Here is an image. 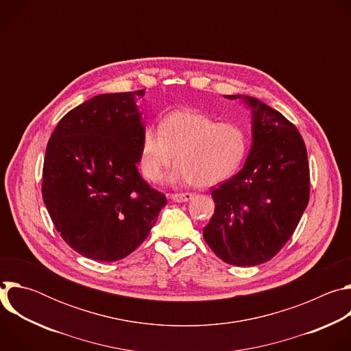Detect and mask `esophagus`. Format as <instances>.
Segmentation results:
<instances>
[{
    "label": "esophagus",
    "instance_id": "esophagus-1",
    "mask_svg": "<svg viewBox=\"0 0 351 351\" xmlns=\"http://www.w3.org/2000/svg\"><path fill=\"white\" fill-rule=\"evenodd\" d=\"M193 195H194L193 193H173L171 194V198L175 203H186L193 198Z\"/></svg>",
    "mask_w": 351,
    "mask_h": 351
}]
</instances>
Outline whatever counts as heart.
Masks as SVG:
<instances>
[{
    "instance_id": "heart-1",
    "label": "heart",
    "mask_w": 351,
    "mask_h": 351,
    "mask_svg": "<svg viewBox=\"0 0 351 351\" xmlns=\"http://www.w3.org/2000/svg\"><path fill=\"white\" fill-rule=\"evenodd\" d=\"M248 152L245 132L233 123L195 111H172L160 129L147 126L140 143V168L144 178L157 182L175 158L179 165L169 173L172 183L215 186L232 178Z\"/></svg>"
}]
</instances>
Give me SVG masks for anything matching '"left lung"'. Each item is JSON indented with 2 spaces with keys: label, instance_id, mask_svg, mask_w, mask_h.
Segmentation results:
<instances>
[{
  "label": "left lung",
  "instance_id": "obj_1",
  "mask_svg": "<svg viewBox=\"0 0 351 351\" xmlns=\"http://www.w3.org/2000/svg\"><path fill=\"white\" fill-rule=\"evenodd\" d=\"M244 101L253 110L252 149L243 169L213 189L215 211L203 236L226 264L253 267L274 258L294 233L310 199V167L290 121L257 98Z\"/></svg>",
  "mask_w": 351,
  "mask_h": 351
}]
</instances>
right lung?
Wrapping results in <instances>:
<instances>
[{
  "label": "right lung",
  "instance_id": "add662e5",
  "mask_svg": "<svg viewBox=\"0 0 351 351\" xmlns=\"http://www.w3.org/2000/svg\"><path fill=\"white\" fill-rule=\"evenodd\" d=\"M145 90L99 94L71 110L48 140L43 199L76 253L112 263L147 239L167 197L140 176Z\"/></svg>",
  "mask_w": 351,
  "mask_h": 351
}]
</instances>
